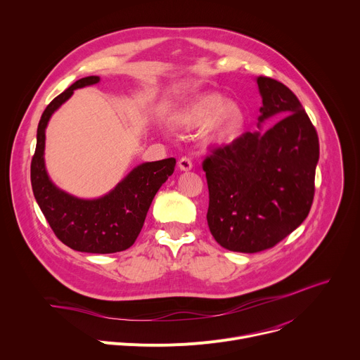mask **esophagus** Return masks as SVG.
Listing matches in <instances>:
<instances>
[{"mask_svg":"<svg viewBox=\"0 0 360 360\" xmlns=\"http://www.w3.org/2000/svg\"><path fill=\"white\" fill-rule=\"evenodd\" d=\"M178 165H179V168H181L182 171H189V169H192V161H191V158H188V157H182V158L178 161Z\"/></svg>","mask_w":360,"mask_h":360,"instance_id":"esophagus-1","label":"esophagus"}]
</instances>
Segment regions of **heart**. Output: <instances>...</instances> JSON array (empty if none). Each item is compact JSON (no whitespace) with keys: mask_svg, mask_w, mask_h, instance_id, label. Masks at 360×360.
<instances>
[{"mask_svg":"<svg viewBox=\"0 0 360 360\" xmlns=\"http://www.w3.org/2000/svg\"><path fill=\"white\" fill-rule=\"evenodd\" d=\"M174 122L182 128H196L211 122L210 139L224 143L236 136L243 124V114L236 104L226 102L221 95L207 94L188 99L176 111Z\"/></svg>","mask_w":360,"mask_h":360,"instance_id":"b5f03b06","label":"heart"}]
</instances>
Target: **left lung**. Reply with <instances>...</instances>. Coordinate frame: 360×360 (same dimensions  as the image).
I'll return each instance as SVG.
<instances>
[{"label":"left lung","mask_w":360,"mask_h":360,"mask_svg":"<svg viewBox=\"0 0 360 360\" xmlns=\"http://www.w3.org/2000/svg\"><path fill=\"white\" fill-rule=\"evenodd\" d=\"M259 121L281 118L264 134L243 132L211 146L203 160L207 221L225 249L255 253L274 248L307 217L315 196L319 139L296 95L282 82L258 77Z\"/></svg>","instance_id":"1"}]
</instances>
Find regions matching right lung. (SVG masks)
Returning a JSON list of instances; mask_svg holds the SVG:
<instances>
[{"instance_id":"add662e5","label":"right lung","mask_w":360,"mask_h":360,"mask_svg":"<svg viewBox=\"0 0 360 360\" xmlns=\"http://www.w3.org/2000/svg\"><path fill=\"white\" fill-rule=\"evenodd\" d=\"M96 82L99 77L81 78L46 105L37 129L31 185L46 222L64 245L79 252L114 253L134 245L153 196L174 174L176 161L167 158L142 164L131 171L112 192L94 200L74 198L51 182L44 165L48 120L72 95L74 89Z\"/></svg>"}]
</instances>
